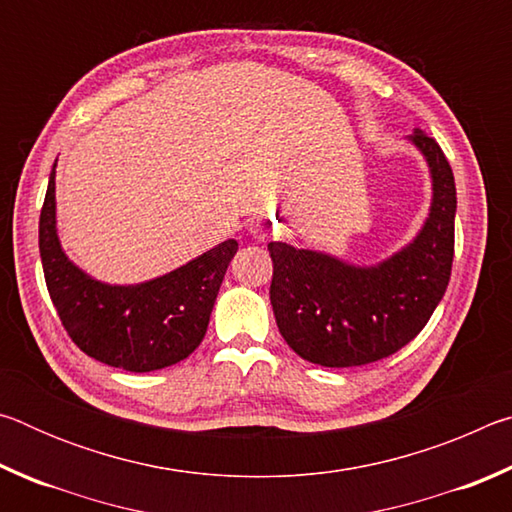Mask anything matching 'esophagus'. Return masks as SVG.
<instances>
[{"mask_svg":"<svg viewBox=\"0 0 512 512\" xmlns=\"http://www.w3.org/2000/svg\"><path fill=\"white\" fill-rule=\"evenodd\" d=\"M248 232H250V235H253V239L266 241L268 237L275 235L277 225L271 219H266V216H259V219H253V221L248 223Z\"/></svg>","mask_w":512,"mask_h":512,"instance_id":"esophagus-1","label":"esophagus"}]
</instances>
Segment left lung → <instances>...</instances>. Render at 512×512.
<instances>
[{"instance_id":"8db88e82","label":"left lung","mask_w":512,"mask_h":512,"mask_svg":"<svg viewBox=\"0 0 512 512\" xmlns=\"http://www.w3.org/2000/svg\"><path fill=\"white\" fill-rule=\"evenodd\" d=\"M409 142L431 176V205L409 244L359 266L311 248L271 241V305L289 348L309 363L352 368L404 348L443 300L454 259L456 185L436 140L415 128Z\"/></svg>"}]
</instances>
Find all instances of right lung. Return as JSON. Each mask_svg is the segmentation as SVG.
Instances as JSON below:
<instances>
[{"mask_svg": "<svg viewBox=\"0 0 512 512\" xmlns=\"http://www.w3.org/2000/svg\"><path fill=\"white\" fill-rule=\"evenodd\" d=\"M237 239L140 284H108L76 266L56 230V162L40 212V259L47 289L72 341L101 363L151 372L187 359L207 332Z\"/></svg>", "mask_w": 512, "mask_h": 512, "instance_id": "right-lung-1", "label": "right lung"}]
</instances>
